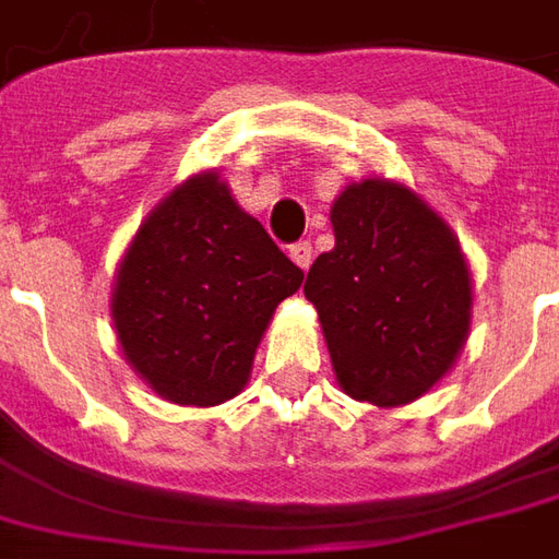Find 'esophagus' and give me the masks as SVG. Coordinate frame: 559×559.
Here are the masks:
<instances>
[{
  "label": "esophagus",
  "instance_id": "34e87169",
  "mask_svg": "<svg viewBox=\"0 0 559 559\" xmlns=\"http://www.w3.org/2000/svg\"><path fill=\"white\" fill-rule=\"evenodd\" d=\"M290 260L299 269L311 266V245H308V241H296L290 248Z\"/></svg>",
  "mask_w": 559,
  "mask_h": 559
}]
</instances>
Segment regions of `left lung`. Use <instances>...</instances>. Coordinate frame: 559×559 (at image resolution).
Returning a JSON list of instances; mask_svg holds the SVG:
<instances>
[{
	"label": "left lung",
	"mask_w": 559,
	"mask_h": 559,
	"mask_svg": "<svg viewBox=\"0 0 559 559\" xmlns=\"http://www.w3.org/2000/svg\"><path fill=\"white\" fill-rule=\"evenodd\" d=\"M335 248L308 269L335 381L396 408L454 369L472 326V272L454 229L412 187L362 178L330 209Z\"/></svg>",
	"instance_id": "8db88e82"
}]
</instances>
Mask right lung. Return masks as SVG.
<instances>
[{
  "label": "right lung",
  "mask_w": 559,
  "mask_h": 559,
  "mask_svg": "<svg viewBox=\"0 0 559 559\" xmlns=\"http://www.w3.org/2000/svg\"><path fill=\"white\" fill-rule=\"evenodd\" d=\"M302 278L221 171H197L147 212L117 263V345L166 402L221 405L251 381L260 338Z\"/></svg>",
  "instance_id": "right-lung-1"
}]
</instances>
